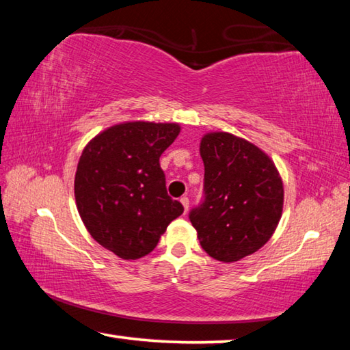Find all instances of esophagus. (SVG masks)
I'll return each instance as SVG.
<instances>
[{
	"label": "esophagus",
	"mask_w": 350,
	"mask_h": 350,
	"mask_svg": "<svg viewBox=\"0 0 350 350\" xmlns=\"http://www.w3.org/2000/svg\"><path fill=\"white\" fill-rule=\"evenodd\" d=\"M180 204L183 205V210H185V213H187V211H188V206H189V200H188V198H187V196L180 198Z\"/></svg>",
	"instance_id": "34e87169"
}]
</instances>
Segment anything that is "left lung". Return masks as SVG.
Wrapping results in <instances>:
<instances>
[{
	"instance_id": "obj_1",
	"label": "left lung",
	"mask_w": 350,
	"mask_h": 350,
	"mask_svg": "<svg viewBox=\"0 0 350 350\" xmlns=\"http://www.w3.org/2000/svg\"><path fill=\"white\" fill-rule=\"evenodd\" d=\"M199 152L205 200L189 221L211 258L236 262L273 236L282 216V177L267 152L234 134H204Z\"/></svg>"
}]
</instances>
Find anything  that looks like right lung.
<instances>
[{
	"instance_id": "obj_1",
	"label": "right lung",
	"mask_w": 350,
	"mask_h": 350,
	"mask_svg": "<svg viewBox=\"0 0 350 350\" xmlns=\"http://www.w3.org/2000/svg\"><path fill=\"white\" fill-rule=\"evenodd\" d=\"M179 133V123L122 122L83 148L74 179L77 210L92 238L118 258L151 253L183 213L168 196L159 163Z\"/></svg>"
}]
</instances>
